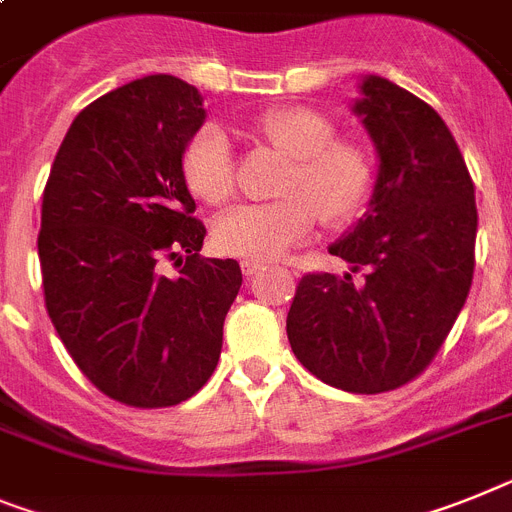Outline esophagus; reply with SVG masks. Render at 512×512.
<instances>
[{
  "instance_id": "esophagus-1",
  "label": "esophagus",
  "mask_w": 512,
  "mask_h": 512,
  "mask_svg": "<svg viewBox=\"0 0 512 512\" xmlns=\"http://www.w3.org/2000/svg\"><path fill=\"white\" fill-rule=\"evenodd\" d=\"M240 269H243V274H246V277H253V274H259L261 269H264V264H261V261H243V264H240Z\"/></svg>"
}]
</instances>
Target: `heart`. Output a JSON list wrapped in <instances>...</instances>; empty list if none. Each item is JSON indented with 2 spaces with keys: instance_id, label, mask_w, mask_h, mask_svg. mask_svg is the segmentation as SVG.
Returning <instances> with one entry per match:
<instances>
[{
  "instance_id": "1",
  "label": "heart",
  "mask_w": 512,
  "mask_h": 512,
  "mask_svg": "<svg viewBox=\"0 0 512 512\" xmlns=\"http://www.w3.org/2000/svg\"><path fill=\"white\" fill-rule=\"evenodd\" d=\"M261 137L292 160L279 196L266 207H238L214 225V246L227 256L269 261L310 240L318 220L329 227L355 222L373 199L375 163L370 152L336 129L323 113L303 106L274 108L256 124ZM183 178L191 194L220 207L235 194V163L230 139L204 124L183 150Z\"/></svg>"
}]
</instances>
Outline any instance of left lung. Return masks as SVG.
I'll list each match as a JSON object with an SVG mask.
<instances>
[{"label": "left lung", "instance_id": "obj_1", "mask_svg": "<svg viewBox=\"0 0 512 512\" xmlns=\"http://www.w3.org/2000/svg\"><path fill=\"white\" fill-rule=\"evenodd\" d=\"M355 113L381 170L365 217L329 248L352 274H305L287 339L323 383L386 393L425 373L464 308L474 279V181L451 129L404 87L365 77Z\"/></svg>", "mask_w": 512, "mask_h": 512}]
</instances>
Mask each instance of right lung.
Here are the masks:
<instances>
[{"label":"right lung","mask_w":512,"mask_h":512,"mask_svg":"<svg viewBox=\"0 0 512 512\" xmlns=\"http://www.w3.org/2000/svg\"><path fill=\"white\" fill-rule=\"evenodd\" d=\"M202 121V95L178 77L116 87L72 121L43 189L48 318L87 381L137 409L212 378L243 282L235 259L199 256L207 227L181 157Z\"/></svg>","instance_id":"obj_1"}]
</instances>
